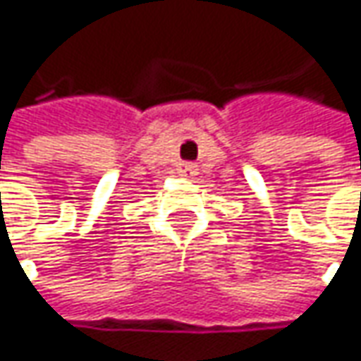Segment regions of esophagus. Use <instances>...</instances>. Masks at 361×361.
Wrapping results in <instances>:
<instances>
[{
	"mask_svg": "<svg viewBox=\"0 0 361 361\" xmlns=\"http://www.w3.org/2000/svg\"><path fill=\"white\" fill-rule=\"evenodd\" d=\"M180 171L183 176H188V178H192V176H196V163H192V161H183L180 163Z\"/></svg>",
	"mask_w": 361,
	"mask_h": 361,
	"instance_id": "obj_1",
	"label": "esophagus"
}]
</instances>
